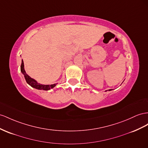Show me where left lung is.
Here are the masks:
<instances>
[{
    "mask_svg": "<svg viewBox=\"0 0 148 148\" xmlns=\"http://www.w3.org/2000/svg\"><path fill=\"white\" fill-rule=\"evenodd\" d=\"M111 90H111V89H110V90H109V91H111Z\"/></svg>",
    "mask_w": 148,
    "mask_h": 148,
    "instance_id": "left-lung-1",
    "label": "left lung"
}]
</instances>
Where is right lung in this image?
Listing matches in <instances>:
<instances>
[{
  "label": "right lung",
  "instance_id": "obj_1",
  "mask_svg": "<svg viewBox=\"0 0 148 148\" xmlns=\"http://www.w3.org/2000/svg\"><path fill=\"white\" fill-rule=\"evenodd\" d=\"M21 70L22 71V73L23 75H24V77L27 83L29 84V85H30L32 87L34 88L38 89V90H49L51 88H53V87L56 86L57 84H53V85H42V84L38 83L37 82H36L34 79L30 77L29 75H28L25 71L24 70V65H23V60H22V64L21 66Z\"/></svg>",
  "mask_w": 148,
  "mask_h": 148
}]
</instances>
